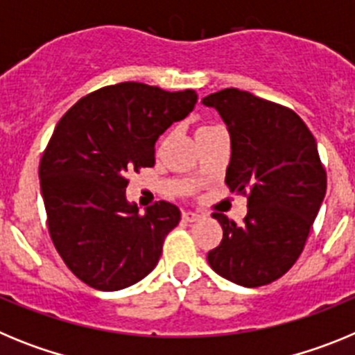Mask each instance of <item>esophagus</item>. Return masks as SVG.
<instances>
[{"label": "esophagus", "instance_id": "esophagus-1", "mask_svg": "<svg viewBox=\"0 0 355 355\" xmlns=\"http://www.w3.org/2000/svg\"><path fill=\"white\" fill-rule=\"evenodd\" d=\"M199 218H202V215H199V213H196V211H183V220L196 222V220H199Z\"/></svg>", "mask_w": 355, "mask_h": 355}]
</instances>
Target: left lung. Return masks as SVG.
Masks as SVG:
<instances>
[{
  "label": "left lung",
  "mask_w": 355,
  "mask_h": 355,
  "mask_svg": "<svg viewBox=\"0 0 355 355\" xmlns=\"http://www.w3.org/2000/svg\"><path fill=\"white\" fill-rule=\"evenodd\" d=\"M231 135L225 184L247 196L241 224L222 213V241L208 263L245 288L274 283L299 259L327 188L316 140L293 110L238 89L209 94Z\"/></svg>",
  "instance_id": "left-lung-1"
}]
</instances>
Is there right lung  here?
Returning <instances> with one entry per match:
<instances>
[{
    "instance_id": "1",
    "label": "right lung",
    "mask_w": 355,
    "mask_h": 355,
    "mask_svg": "<svg viewBox=\"0 0 355 355\" xmlns=\"http://www.w3.org/2000/svg\"><path fill=\"white\" fill-rule=\"evenodd\" d=\"M196 103V90L124 81L81 97L56 124L39 165L49 236L90 288L122 290L158 263L181 211L159 200L140 215L126 200L128 174L155 165L159 135Z\"/></svg>"
}]
</instances>
